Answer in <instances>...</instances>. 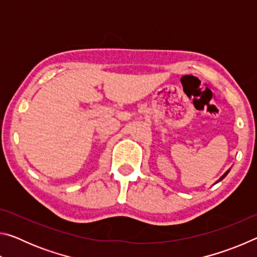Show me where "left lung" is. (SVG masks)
Returning <instances> with one entry per match:
<instances>
[{"mask_svg":"<svg viewBox=\"0 0 257 257\" xmlns=\"http://www.w3.org/2000/svg\"><path fill=\"white\" fill-rule=\"evenodd\" d=\"M228 173H229V171H227V172H225V173H224V175H223L222 177H221V178H220V180H219V181H221V180H222V179H223V178H224L225 176H227V175H228Z\"/></svg>","mask_w":257,"mask_h":257,"instance_id":"1","label":"left lung"}]
</instances>
